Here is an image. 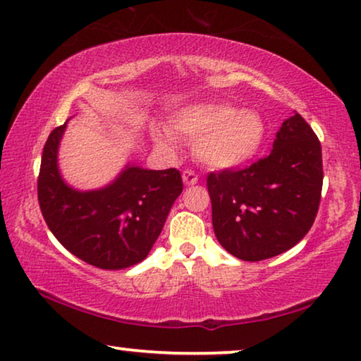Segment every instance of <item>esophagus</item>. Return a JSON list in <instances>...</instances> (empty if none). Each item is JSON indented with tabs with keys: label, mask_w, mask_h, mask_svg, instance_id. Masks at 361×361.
Wrapping results in <instances>:
<instances>
[{
	"label": "esophagus",
	"mask_w": 361,
	"mask_h": 361,
	"mask_svg": "<svg viewBox=\"0 0 361 361\" xmlns=\"http://www.w3.org/2000/svg\"><path fill=\"white\" fill-rule=\"evenodd\" d=\"M197 175L195 173V171H191V170H185L183 171V183H185L186 186H192V185H196L197 183Z\"/></svg>",
	"instance_id": "obj_1"
}]
</instances>
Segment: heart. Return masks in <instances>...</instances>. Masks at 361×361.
<instances>
[{
  "instance_id": "b5f03b06",
  "label": "heart",
  "mask_w": 361,
  "mask_h": 361,
  "mask_svg": "<svg viewBox=\"0 0 361 361\" xmlns=\"http://www.w3.org/2000/svg\"><path fill=\"white\" fill-rule=\"evenodd\" d=\"M192 142L196 160L211 170H229L250 161L265 140V124L253 109L227 103H196L169 121V130L152 128L150 135L165 152L176 150L173 135Z\"/></svg>"
}]
</instances>
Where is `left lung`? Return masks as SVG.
Listing matches in <instances>:
<instances>
[{
  "mask_svg": "<svg viewBox=\"0 0 361 361\" xmlns=\"http://www.w3.org/2000/svg\"><path fill=\"white\" fill-rule=\"evenodd\" d=\"M322 178L321 142L296 113L276 132L270 155L207 176L217 240L245 262L289 250L314 224Z\"/></svg>",
  "mask_w": 361,
  "mask_h": 361,
  "instance_id": "8db88e82",
  "label": "left lung"
}]
</instances>
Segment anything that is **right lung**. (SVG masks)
<instances>
[{
    "instance_id": "right-lung-1",
    "label": "right lung",
    "mask_w": 361,
    "mask_h": 361,
    "mask_svg": "<svg viewBox=\"0 0 361 361\" xmlns=\"http://www.w3.org/2000/svg\"><path fill=\"white\" fill-rule=\"evenodd\" d=\"M67 123L50 132L40 161V211L70 253L103 270H123L149 255L183 191L176 169L147 170L128 164L98 190L80 191L63 180L59 147Z\"/></svg>"
}]
</instances>
